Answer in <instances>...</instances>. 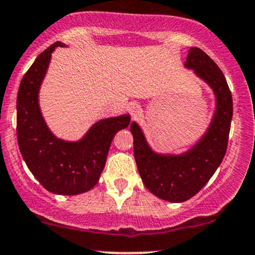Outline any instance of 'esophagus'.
I'll return each instance as SVG.
<instances>
[{
    "label": "esophagus",
    "mask_w": 255,
    "mask_h": 255,
    "mask_svg": "<svg viewBox=\"0 0 255 255\" xmlns=\"http://www.w3.org/2000/svg\"><path fill=\"white\" fill-rule=\"evenodd\" d=\"M128 112L130 113L132 117H137L140 112V105L138 102H132V104L128 106Z\"/></svg>",
    "instance_id": "34e87169"
}]
</instances>
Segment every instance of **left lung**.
Instances as JSON below:
<instances>
[{"label": "left lung", "instance_id": "1", "mask_svg": "<svg viewBox=\"0 0 255 255\" xmlns=\"http://www.w3.org/2000/svg\"><path fill=\"white\" fill-rule=\"evenodd\" d=\"M185 66L194 69L216 95L215 117L200 142L181 155H160L149 148L142 129L130 125L138 171L146 189L159 199L184 202L207 184L225 158L233 116L232 94L217 64L200 48H191Z\"/></svg>", "mask_w": 255, "mask_h": 255}]
</instances>
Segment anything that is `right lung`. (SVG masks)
I'll use <instances>...</instances> for the list:
<instances>
[{"mask_svg":"<svg viewBox=\"0 0 255 255\" xmlns=\"http://www.w3.org/2000/svg\"><path fill=\"white\" fill-rule=\"evenodd\" d=\"M56 47L63 44L54 43L39 54L20 81L17 139L28 169L44 189L58 195H78L99 182L113 137L128 127L130 117L125 115L99 121L75 143L54 137L40 113L38 92Z\"/></svg>","mask_w":255,"mask_h":255,"instance_id":"1","label":"right lung"}]
</instances>
